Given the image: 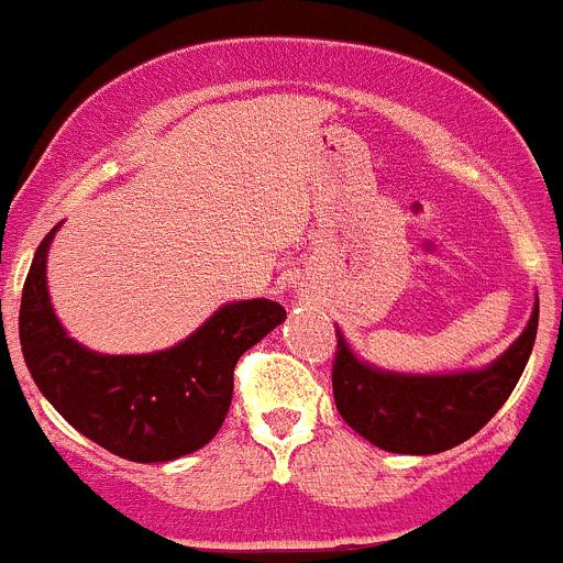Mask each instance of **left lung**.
I'll return each mask as SVG.
<instances>
[{"label":"left lung","mask_w":563,"mask_h":563,"mask_svg":"<svg viewBox=\"0 0 563 563\" xmlns=\"http://www.w3.org/2000/svg\"><path fill=\"white\" fill-rule=\"evenodd\" d=\"M539 330V296L530 321L496 361L479 369L411 375L380 369L355 355L335 327L332 395L341 417L363 440L391 454L429 456L471 440L505 406L525 372Z\"/></svg>","instance_id":"left-lung-1"}]
</instances>
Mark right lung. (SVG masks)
I'll list each match as a JSON object with an SVG mask.
<instances>
[{
    "label": "right lung",
    "instance_id": "right-lung-1",
    "mask_svg": "<svg viewBox=\"0 0 563 563\" xmlns=\"http://www.w3.org/2000/svg\"><path fill=\"white\" fill-rule=\"evenodd\" d=\"M38 245L22 290L19 341L49 406L87 440L132 462H172L208 445L225 422L233 366L287 318L271 298L228 301L180 343L143 355H103L69 338L47 290Z\"/></svg>",
    "mask_w": 563,
    "mask_h": 563
}]
</instances>
